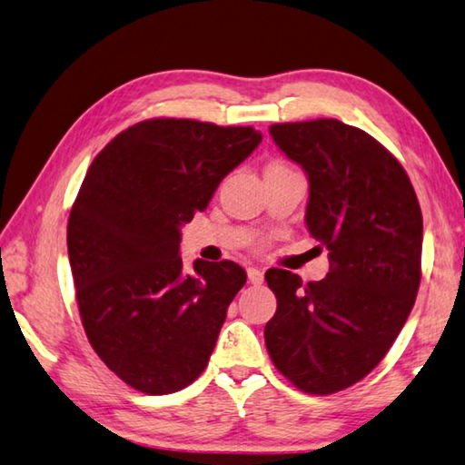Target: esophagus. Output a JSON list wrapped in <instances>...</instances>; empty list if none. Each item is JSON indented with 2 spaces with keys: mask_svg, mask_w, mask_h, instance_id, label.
<instances>
[{
  "mask_svg": "<svg viewBox=\"0 0 465 465\" xmlns=\"http://www.w3.org/2000/svg\"><path fill=\"white\" fill-rule=\"evenodd\" d=\"M248 281L252 284H262V281H264V272H262L260 268H248Z\"/></svg>",
  "mask_w": 465,
  "mask_h": 465,
  "instance_id": "esophagus-1",
  "label": "esophagus"
}]
</instances>
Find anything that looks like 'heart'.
<instances>
[{
    "label": "heart",
    "mask_w": 465,
    "mask_h": 465,
    "mask_svg": "<svg viewBox=\"0 0 465 465\" xmlns=\"http://www.w3.org/2000/svg\"><path fill=\"white\" fill-rule=\"evenodd\" d=\"M272 164H282V163H272Z\"/></svg>",
    "instance_id": "obj_1"
}]
</instances>
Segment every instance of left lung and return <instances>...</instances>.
<instances>
[{
  "label": "left lung",
  "mask_w": 465,
  "mask_h": 465,
  "mask_svg": "<svg viewBox=\"0 0 465 465\" xmlns=\"http://www.w3.org/2000/svg\"><path fill=\"white\" fill-rule=\"evenodd\" d=\"M270 136L309 176L305 222L329 272L302 284L268 270L266 350L299 391L333 394L372 372L415 305L423 215L402 164L364 130L321 117L274 124Z\"/></svg>",
  "instance_id": "1"
}]
</instances>
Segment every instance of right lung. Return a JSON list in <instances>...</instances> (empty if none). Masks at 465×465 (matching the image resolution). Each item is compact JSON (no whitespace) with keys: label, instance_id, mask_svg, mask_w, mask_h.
<instances>
[{"label":"right lung","instance_id":"obj_1","mask_svg":"<svg viewBox=\"0 0 465 465\" xmlns=\"http://www.w3.org/2000/svg\"><path fill=\"white\" fill-rule=\"evenodd\" d=\"M252 125L154 117L117 134L74 199L66 246L87 340L125 384L171 394L203 372L246 284L232 260L179 256L181 225L260 144Z\"/></svg>","mask_w":465,"mask_h":465}]
</instances>
